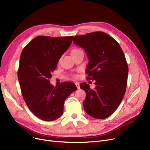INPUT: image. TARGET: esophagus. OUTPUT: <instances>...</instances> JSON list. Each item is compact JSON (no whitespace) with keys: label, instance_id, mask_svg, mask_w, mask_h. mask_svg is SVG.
I'll return each instance as SVG.
<instances>
[{"label":"esophagus","instance_id":"34e87169","mask_svg":"<svg viewBox=\"0 0 150 150\" xmlns=\"http://www.w3.org/2000/svg\"><path fill=\"white\" fill-rule=\"evenodd\" d=\"M75 85H76V86L77 89H80V83H78V82H76V83H75Z\"/></svg>","mask_w":150,"mask_h":150}]
</instances>
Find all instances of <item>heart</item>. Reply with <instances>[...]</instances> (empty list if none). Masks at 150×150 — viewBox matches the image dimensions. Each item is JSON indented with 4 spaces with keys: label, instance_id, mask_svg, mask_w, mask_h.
I'll use <instances>...</instances> for the list:
<instances>
[{
    "label": "heart",
    "instance_id": "b5f03b06",
    "mask_svg": "<svg viewBox=\"0 0 150 150\" xmlns=\"http://www.w3.org/2000/svg\"><path fill=\"white\" fill-rule=\"evenodd\" d=\"M80 50H80V49H74V50H72V53H75V52H78V51H80ZM74 76H76V75H74Z\"/></svg>",
    "mask_w": 150,
    "mask_h": 150
}]
</instances>
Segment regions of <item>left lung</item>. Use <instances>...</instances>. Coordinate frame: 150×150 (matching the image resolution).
<instances>
[{"mask_svg": "<svg viewBox=\"0 0 150 150\" xmlns=\"http://www.w3.org/2000/svg\"><path fill=\"white\" fill-rule=\"evenodd\" d=\"M73 42L84 49L89 59L87 80H96L94 89L85 82L80 86L86 93L85 111L96 119H105L119 106L127 89L128 67L124 53L119 44L103 31L75 36Z\"/></svg>", "mask_w": 150, "mask_h": 150, "instance_id": "8db88e82", "label": "left lung"}]
</instances>
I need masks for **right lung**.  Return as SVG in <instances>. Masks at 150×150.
Returning a JSON list of instances; mask_svg holds the SVG:
<instances>
[{"label": "right lung", "mask_w": 150, "mask_h": 150, "mask_svg": "<svg viewBox=\"0 0 150 150\" xmlns=\"http://www.w3.org/2000/svg\"><path fill=\"white\" fill-rule=\"evenodd\" d=\"M73 38L38 36L21 53L18 77L22 95L30 111L41 120L52 121L61 117L64 101L77 89L69 81L54 87L49 80Z\"/></svg>", "instance_id": "1"}]
</instances>
